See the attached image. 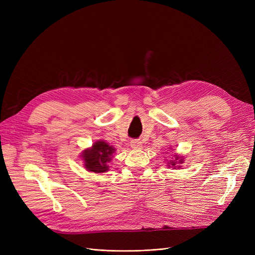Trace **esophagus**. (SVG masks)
Here are the masks:
<instances>
[{
  "label": "esophagus",
  "instance_id": "obj_1",
  "mask_svg": "<svg viewBox=\"0 0 255 255\" xmlns=\"http://www.w3.org/2000/svg\"><path fill=\"white\" fill-rule=\"evenodd\" d=\"M129 145L132 146L133 149H139V148H141L142 142L140 141V139H132V140H130Z\"/></svg>",
  "mask_w": 255,
  "mask_h": 255
}]
</instances>
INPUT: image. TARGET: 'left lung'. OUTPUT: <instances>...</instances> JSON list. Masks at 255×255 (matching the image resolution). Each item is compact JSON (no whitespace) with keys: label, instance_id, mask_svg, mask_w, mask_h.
I'll return each instance as SVG.
<instances>
[{"label":"left lung","instance_id":"8db88e82","mask_svg":"<svg viewBox=\"0 0 255 255\" xmlns=\"http://www.w3.org/2000/svg\"><path fill=\"white\" fill-rule=\"evenodd\" d=\"M175 158H176V157H175ZM176 159H177V158H176ZM176 159H175V160H176ZM180 161H182V159H180ZM175 163H176V161H173V160H172V161H171V165H172V166H174V165H175ZM179 164H182V163H179Z\"/></svg>","mask_w":255,"mask_h":255}]
</instances>
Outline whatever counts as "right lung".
<instances>
[{
	"instance_id": "obj_1",
	"label": "right lung",
	"mask_w": 255,
	"mask_h": 255,
	"mask_svg": "<svg viewBox=\"0 0 255 255\" xmlns=\"http://www.w3.org/2000/svg\"><path fill=\"white\" fill-rule=\"evenodd\" d=\"M114 151L115 149L113 146L109 145L103 140L96 142L90 150H85L83 154L85 166L89 171L96 173L107 171Z\"/></svg>"
}]
</instances>
